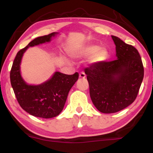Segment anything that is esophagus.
Listing matches in <instances>:
<instances>
[{
	"label": "esophagus",
	"mask_w": 153,
	"mask_h": 153,
	"mask_svg": "<svg viewBox=\"0 0 153 153\" xmlns=\"http://www.w3.org/2000/svg\"><path fill=\"white\" fill-rule=\"evenodd\" d=\"M79 77L80 79H85L86 78V75H85L84 72H81V73L79 74Z\"/></svg>",
	"instance_id": "esophagus-1"
}]
</instances>
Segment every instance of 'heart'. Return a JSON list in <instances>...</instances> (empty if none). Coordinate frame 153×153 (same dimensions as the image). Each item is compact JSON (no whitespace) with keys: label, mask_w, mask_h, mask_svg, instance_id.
<instances>
[{"label":"heart","mask_w":153,"mask_h":153,"mask_svg":"<svg viewBox=\"0 0 153 153\" xmlns=\"http://www.w3.org/2000/svg\"><path fill=\"white\" fill-rule=\"evenodd\" d=\"M69 55L74 59H84L90 56L89 63L98 65L106 61L108 53L105 48H100V46L90 44L75 46L69 51Z\"/></svg>","instance_id":"1"}]
</instances>
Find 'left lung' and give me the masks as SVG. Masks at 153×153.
Listing matches in <instances>:
<instances>
[{
	"label": "left lung",
	"instance_id": "obj_1",
	"mask_svg": "<svg viewBox=\"0 0 153 153\" xmlns=\"http://www.w3.org/2000/svg\"><path fill=\"white\" fill-rule=\"evenodd\" d=\"M117 59L92 65L85 69L90 95L96 108L113 113L131 105L138 95L144 77L140 55L133 46L111 36Z\"/></svg>",
	"mask_w": 153,
	"mask_h": 153
}]
</instances>
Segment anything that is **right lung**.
<instances>
[{
    "instance_id": "1",
    "label": "right lung",
    "mask_w": 153,
    "mask_h": 153,
    "mask_svg": "<svg viewBox=\"0 0 153 153\" xmlns=\"http://www.w3.org/2000/svg\"><path fill=\"white\" fill-rule=\"evenodd\" d=\"M58 32L33 39L18 52L10 73L11 86L21 107L35 117L49 119L59 115L63 109L71 87L78 79V73L67 75L56 71L50 79L38 85L28 84L21 74L23 55L29 47L50 42Z\"/></svg>"
}]
</instances>
